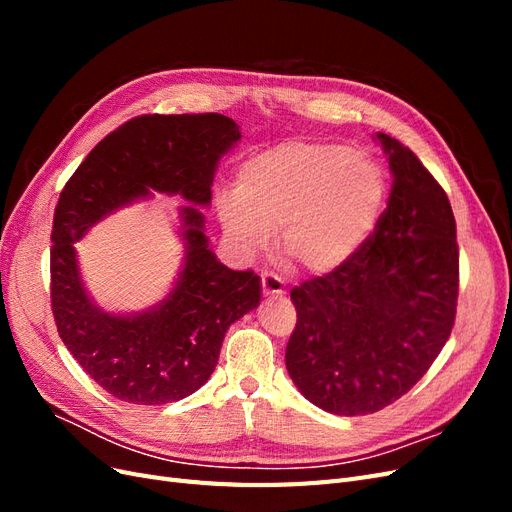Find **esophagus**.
<instances>
[{"label": "esophagus", "mask_w": 512, "mask_h": 512, "mask_svg": "<svg viewBox=\"0 0 512 512\" xmlns=\"http://www.w3.org/2000/svg\"><path fill=\"white\" fill-rule=\"evenodd\" d=\"M262 292H265V297H282L286 294V286L277 275L262 273Z\"/></svg>", "instance_id": "esophagus-1"}]
</instances>
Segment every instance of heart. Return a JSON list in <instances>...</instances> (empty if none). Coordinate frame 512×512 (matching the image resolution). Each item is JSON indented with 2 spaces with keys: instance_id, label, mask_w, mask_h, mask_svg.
Instances as JSON below:
<instances>
[{
  "instance_id": "heart-1",
  "label": "heart",
  "mask_w": 512,
  "mask_h": 512,
  "mask_svg": "<svg viewBox=\"0 0 512 512\" xmlns=\"http://www.w3.org/2000/svg\"><path fill=\"white\" fill-rule=\"evenodd\" d=\"M389 177L369 151L290 138L247 160L237 192L215 203L228 241L256 258L280 230V250L309 273H333L374 237Z\"/></svg>"
}]
</instances>
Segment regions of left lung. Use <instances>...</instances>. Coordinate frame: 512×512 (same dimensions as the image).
<instances>
[{
	"instance_id": "1",
	"label": "left lung",
	"mask_w": 512,
	"mask_h": 512,
	"mask_svg": "<svg viewBox=\"0 0 512 512\" xmlns=\"http://www.w3.org/2000/svg\"><path fill=\"white\" fill-rule=\"evenodd\" d=\"M393 188L363 250L292 288L297 327L286 369L314 406L371 414L423 378L451 335L459 290L453 209L440 183L397 138L378 132Z\"/></svg>"
}]
</instances>
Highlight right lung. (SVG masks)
Wrapping results in <instances>:
<instances>
[{
    "label": "right lung",
    "mask_w": 512,
    "mask_h": 512,
    "mask_svg": "<svg viewBox=\"0 0 512 512\" xmlns=\"http://www.w3.org/2000/svg\"><path fill=\"white\" fill-rule=\"evenodd\" d=\"M241 141L220 113L143 115L108 134L59 194L53 220L51 301L61 342L106 393L138 406L192 395L220 359L232 322L260 303V277L232 271L205 235L215 170ZM153 193L179 195L182 267L165 299L141 313L100 308L82 280L74 242L108 214Z\"/></svg>",
    "instance_id": "obj_1"
}]
</instances>
